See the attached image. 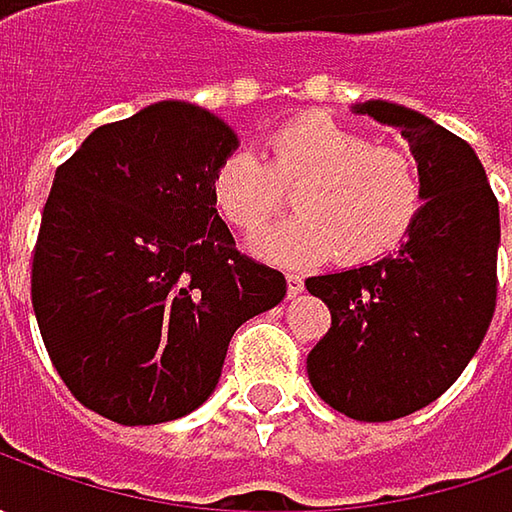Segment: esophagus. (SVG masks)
Wrapping results in <instances>:
<instances>
[{"instance_id":"34e87169","label":"esophagus","mask_w":512,"mask_h":512,"mask_svg":"<svg viewBox=\"0 0 512 512\" xmlns=\"http://www.w3.org/2000/svg\"><path fill=\"white\" fill-rule=\"evenodd\" d=\"M305 290V279L299 273H287V296H299Z\"/></svg>"}]
</instances>
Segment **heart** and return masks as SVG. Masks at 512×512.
<instances>
[{"label": "heart", "instance_id": "b5f03b06", "mask_svg": "<svg viewBox=\"0 0 512 512\" xmlns=\"http://www.w3.org/2000/svg\"><path fill=\"white\" fill-rule=\"evenodd\" d=\"M293 188V219L256 242V253L279 265H313L333 250L344 262L382 256L407 236L422 210L416 159L393 145L327 116H299L276 128L265 156L233 150L210 179V199L227 225L253 236L285 207Z\"/></svg>", "mask_w": 512, "mask_h": 512}]
</instances>
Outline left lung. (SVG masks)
Listing matches in <instances>:
<instances>
[{"label":"left lung","instance_id":"1","mask_svg":"<svg viewBox=\"0 0 512 512\" xmlns=\"http://www.w3.org/2000/svg\"><path fill=\"white\" fill-rule=\"evenodd\" d=\"M353 113L402 130L424 205L399 250L307 279L330 310L307 376L344 416L393 422L436 402L482 344L496 310L499 202L476 150L424 113L382 99Z\"/></svg>","mask_w":512,"mask_h":512}]
</instances>
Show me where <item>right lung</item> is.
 <instances>
[{
  "instance_id": "obj_1",
  "label": "right lung",
  "mask_w": 512,
  "mask_h": 512,
  "mask_svg": "<svg viewBox=\"0 0 512 512\" xmlns=\"http://www.w3.org/2000/svg\"><path fill=\"white\" fill-rule=\"evenodd\" d=\"M239 145L210 110L156 102L56 168L30 299L68 390L110 422L162 424L216 390L227 344L285 276L236 250L210 199Z\"/></svg>"
}]
</instances>
